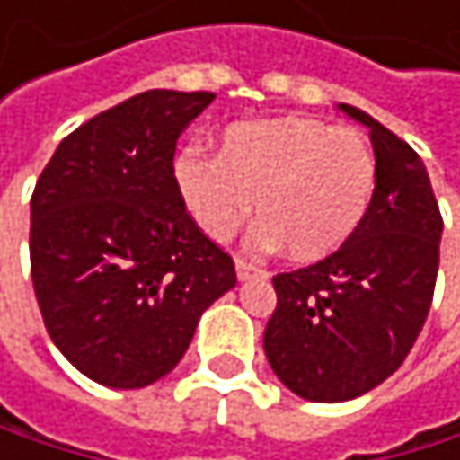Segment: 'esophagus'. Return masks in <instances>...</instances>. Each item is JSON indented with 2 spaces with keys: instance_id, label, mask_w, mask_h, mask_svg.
Wrapping results in <instances>:
<instances>
[{
  "instance_id": "esophagus-1",
  "label": "esophagus",
  "mask_w": 460,
  "mask_h": 460,
  "mask_svg": "<svg viewBox=\"0 0 460 460\" xmlns=\"http://www.w3.org/2000/svg\"><path fill=\"white\" fill-rule=\"evenodd\" d=\"M234 268H237V276L245 281V279H251V276H256V273H264L261 268H256L253 261H248V259H243V256H237L234 259Z\"/></svg>"
}]
</instances>
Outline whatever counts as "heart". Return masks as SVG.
<instances>
[{
    "label": "heart",
    "mask_w": 460,
    "mask_h": 460,
    "mask_svg": "<svg viewBox=\"0 0 460 460\" xmlns=\"http://www.w3.org/2000/svg\"><path fill=\"white\" fill-rule=\"evenodd\" d=\"M173 184L207 237H232L256 199V248L284 245L295 261H320L361 228L376 196L378 160L356 129L297 115L259 118L228 123L217 156L181 151Z\"/></svg>",
    "instance_id": "heart-1"
}]
</instances>
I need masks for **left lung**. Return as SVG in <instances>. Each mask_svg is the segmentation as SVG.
<instances>
[{"label": "left lung", "mask_w": 460, "mask_h": 460, "mask_svg": "<svg viewBox=\"0 0 460 460\" xmlns=\"http://www.w3.org/2000/svg\"><path fill=\"white\" fill-rule=\"evenodd\" d=\"M378 184L356 237L309 268L273 276L264 356L279 381L314 402L353 400L411 353L430 312L441 212L420 154L367 112Z\"/></svg>", "instance_id": "obj_1"}]
</instances>
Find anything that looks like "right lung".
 <instances>
[{
	"label": "right lung",
	"instance_id": "add662e5",
	"mask_svg": "<svg viewBox=\"0 0 460 460\" xmlns=\"http://www.w3.org/2000/svg\"><path fill=\"white\" fill-rule=\"evenodd\" d=\"M215 93L146 91L74 129L32 192L30 268L51 342L82 376L140 389L181 361L234 261L173 184L176 140Z\"/></svg>",
	"mask_w": 460,
	"mask_h": 460
}]
</instances>
